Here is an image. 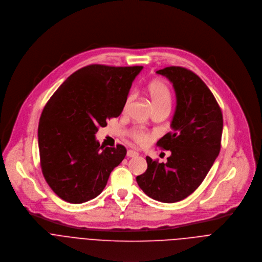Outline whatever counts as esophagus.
Instances as JSON below:
<instances>
[{"label": "esophagus", "instance_id": "obj_1", "mask_svg": "<svg viewBox=\"0 0 262 262\" xmlns=\"http://www.w3.org/2000/svg\"><path fill=\"white\" fill-rule=\"evenodd\" d=\"M127 156L128 157H136V156H138V152L136 151V150H134V149H128V151H127Z\"/></svg>", "mask_w": 262, "mask_h": 262}]
</instances>
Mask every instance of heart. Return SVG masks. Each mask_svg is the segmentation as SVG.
Instances as JSON below:
<instances>
[{
	"label": "heart",
	"mask_w": 262,
	"mask_h": 262,
	"mask_svg": "<svg viewBox=\"0 0 262 262\" xmlns=\"http://www.w3.org/2000/svg\"><path fill=\"white\" fill-rule=\"evenodd\" d=\"M147 93L151 102V105L154 110H161V108H168L171 107L172 102V95L169 86L162 80L156 79L149 82L147 85ZM133 95L130 94L125 102V108L128 106V104L131 102ZM129 136L137 143L144 144L148 141L149 136L148 134L141 128L135 127L129 130Z\"/></svg>",
	"instance_id": "heart-1"
}]
</instances>
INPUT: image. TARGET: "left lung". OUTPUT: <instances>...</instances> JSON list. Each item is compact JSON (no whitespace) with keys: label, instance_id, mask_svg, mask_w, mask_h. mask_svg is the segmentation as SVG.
<instances>
[{"label":"left lung","instance_id":"left-lung-1","mask_svg":"<svg viewBox=\"0 0 262 262\" xmlns=\"http://www.w3.org/2000/svg\"><path fill=\"white\" fill-rule=\"evenodd\" d=\"M157 73L173 83L177 94L172 131L157 142L171 155L166 163L146 157L147 169L136 181L150 198L172 203L192 194L213 166L221 148L223 116L211 90L193 71L170 66Z\"/></svg>","mask_w":262,"mask_h":262}]
</instances>
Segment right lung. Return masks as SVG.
<instances>
[{
    "label": "right lung",
    "mask_w": 262,
    "mask_h": 262,
    "mask_svg": "<svg viewBox=\"0 0 262 262\" xmlns=\"http://www.w3.org/2000/svg\"><path fill=\"white\" fill-rule=\"evenodd\" d=\"M142 66L92 64L71 74L47 101L38 126L43 177L61 199L82 203L97 197L125 158L122 144L103 146L99 127L118 118Z\"/></svg>",
    "instance_id": "obj_1"
}]
</instances>
